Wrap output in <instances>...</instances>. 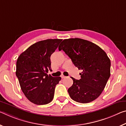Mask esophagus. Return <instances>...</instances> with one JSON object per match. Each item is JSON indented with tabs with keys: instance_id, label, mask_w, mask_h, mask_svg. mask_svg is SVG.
Instances as JSON below:
<instances>
[{
	"instance_id": "obj_1",
	"label": "esophagus",
	"mask_w": 126,
	"mask_h": 126,
	"mask_svg": "<svg viewBox=\"0 0 126 126\" xmlns=\"http://www.w3.org/2000/svg\"><path fill=\"white\" fill-rule=\"evenodd\" d=\"M61 77H62V79H64V78H65L66 77L62 75H61Z\"/></svg>"
}]
</instances>
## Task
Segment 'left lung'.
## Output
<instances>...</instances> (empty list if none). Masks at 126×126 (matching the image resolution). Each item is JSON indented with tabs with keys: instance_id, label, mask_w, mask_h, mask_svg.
<instances>
[{
	"instance_id": "1",
	"label": "left lung",
	"mask_w": 126,
	"mask_h": 126,
	"mask_svg": "<svg viewBox=\"0 0 126 126\" xmlns=\"http://www.w3.org/2000/svg\"><path fill=\"white\" fill-rule=\"evenodd\" d=\"M82 72L79 80L68 89L72 99L88 103L97 99L104 89L110 76V61L106 53L95 44L79 38L65 39L58 47Z\"/></svg>"
}]
</instances>
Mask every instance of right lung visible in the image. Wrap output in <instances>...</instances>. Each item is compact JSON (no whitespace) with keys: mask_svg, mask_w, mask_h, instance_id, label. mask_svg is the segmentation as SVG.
I'll return each instance as SVG.
<instances>
[{"mask_svg":"<svg viewBox=\"0 0 126 126\" xmlns=\"http://www.w3.org/2000/svg\"><path fill=\"white\" fill-rule=\"evenodd\" d=\"M62 39H47L31 45L18 58L16 75L22 91L29 100L36 105L52 101L56 85L61 77L48 75L51 69L50 56Z\"/></svg>","mask_w":126,"mask_h":126,"instance_id":"add662e5","label":"right lung"}]
</instances>
